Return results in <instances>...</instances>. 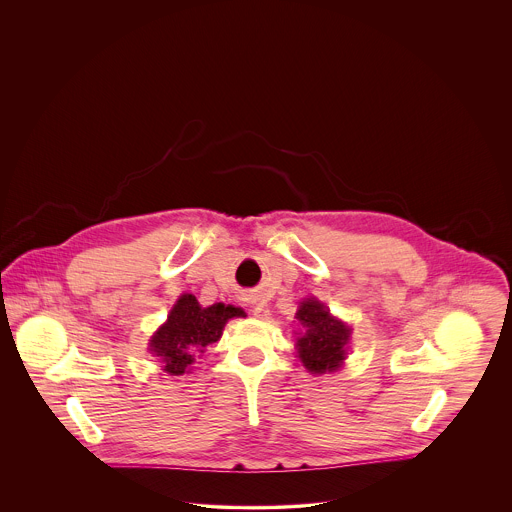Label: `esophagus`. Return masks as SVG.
Segmentation results:
<instances>
[{
  "label": "esophagus",
  "mask_w": 512,
  "mask_h": 512,
  "mask_svg": "<svg viewBox=\"0 0 512 512\" xmlns=\"http://www.w3.org/2000/svg\"><path fill=\"white\" fill-rule=\"evenodd\" d=\"M253 312H255V314H259V312H261V308L257 306V308H253Z\"/></svg>",
  "instance_id": "1"
}]
</instances>
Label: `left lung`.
<instances>
[{
	"instance_id": "left-lung-1",
	"label": "left lung",
	"mask_w": 512,
	"mask_h": 512,
	"mask_svg": "<svg viewBox=\"0 0 512 512\" xmlns=\"http://www.w3.org/2000/svg\"><path fill=\"white\" fill-rule=\"evenodd\" d=\"M296 318L306 328L304 336L296 340L298 355L310 373L336 371L345 359V343L349 328L336 320L330 310L318 300H304Z\"/></svg>"
}]
</instances>
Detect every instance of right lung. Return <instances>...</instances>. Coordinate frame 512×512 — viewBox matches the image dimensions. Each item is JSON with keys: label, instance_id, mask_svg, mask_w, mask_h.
<instances>
[{"label": "right lung", "instance_id": "right-lung-1", "mask_svg": "<svg viewBox=\"0 0 512 512\" xmlns=\"http://www.w3.org/2000/svg\"><path fill=\"white\" fill-rule=\"evenodd\" d=\"M235 316H243V310L222 302L202 308L192 294H182L167 324L153 336L151 351L163 359L167 373L182 375L198 353L220 340L226 322Z\"/></svg>", "mask_w": 512, "mask_h": 512}]
</instances>
